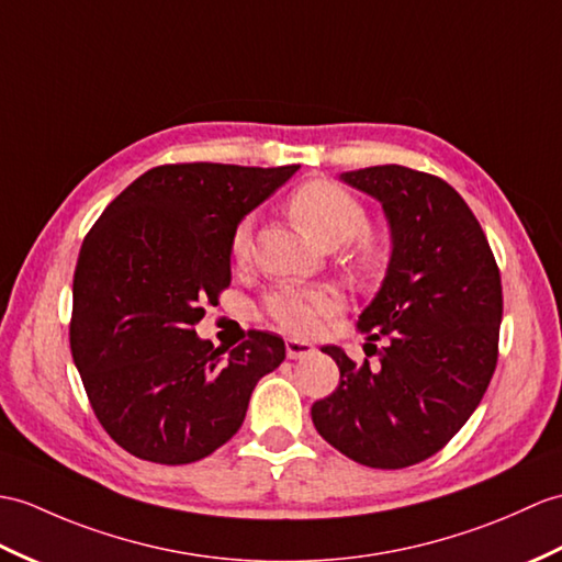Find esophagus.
Returning <instances> with one entry per match:
<instances>
[{
    "label": "esophagus",
    "mask_w": 562,
    "mask_h": 562,
    "mask_svg": "<svg viewBox=\"0 0 562 562\" xmlns=\"http://www.w3.org/2000/svg\"><path fill=\"white\" fill-rule=\"evenodd\" d=\"M284 347H286V357H290V359H304V357H311L313 351H316V347H313L311 342L294 340V337H290Z\"/></svg>",
    "instance_id": "1"
}]
</instances>
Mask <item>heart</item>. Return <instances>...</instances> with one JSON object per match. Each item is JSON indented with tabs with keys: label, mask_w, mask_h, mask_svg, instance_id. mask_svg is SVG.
Segmentation results:
<instances>
[{
	"label": "heart",
	"mask_w": 562,
	"mask_h": 562,
	"mask_svg": "<svg viewBox=\"0 0 562 562\" xmlns=\"http://www.w3.org/2000/svg\"><path fill=\"white\" fill-rule=\"evenodd\" d=\"M290 215L308 237L321 246H342L355 239V270L361 278H373L385 263V241L373 232H360L367 225L363 205L347 189L333 181H308L290 195ZM251 246V222L244 220L232 234L229 251L234 260H244ZM337 308V294L328 286H280L266 299V313L280 328L308 333L318 318Z\"/></svg>",
	"instance_id": "b5f03b06"
}]
</instances>
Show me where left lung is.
<instances>
[{"label": "left lung", "mask_w": 562, "mask_h": 562, "mask_svg": "<svg viewBox=\"0 0 562 562\" xmlns=\"http://www.w3.org/2000/svg\"><path fill=\"white\" fill-rule=\"evenodd\" d=\"M390 227L381 290L361 311L378 363L325 345L340 385L311 407L318 434L349 460L402 469L428 460L479 407L498 361L503 286L486 234L448 181L402 165L342 172Z\"/></svg>", "instance_id": "1"}]
</instances>
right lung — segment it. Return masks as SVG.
<instances>
[{"label": "right lung", "mask_w": 562, "mask_h": 562, "mask_svg": "<svg viewBox=\"0 0 562 562\" xmlns=\"http://www.w3.org/2000/svg\"><path fill=\"white\" fill-rule=\"evenodd\" d=\"M299 165H162L140 175L83 239L71 355L98 422L158 464L203 460L237 434L284 340L251 330L232 351L193 325L232 280L229 241Z\"/></svg>", "instance_id": "1"}]
</instances>
